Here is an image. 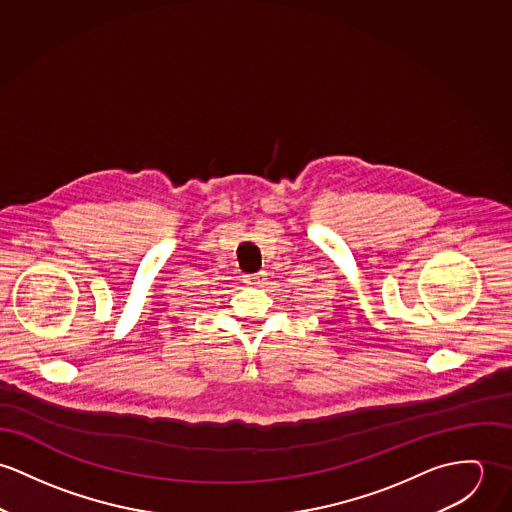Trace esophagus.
Listing matches in <instances>:
<instances>
[{
	"label": "esophagus",
	"instance_id": "34e87169",
	"mask_svg": "<svg viewBox=\"0 0 512 512\" xmlns=\"http://www.w3.org/2000/svg\"><path fill=\"white\" fill-rule=\"evenodd\" d=\"M265 279H267V273H265V271H259V273H253V275H245V277H243V281L249 284V286H261V284H265Z\"/></svg>",
	"mask_w": 512,
	"mask_h": 512
}]
</instances>
